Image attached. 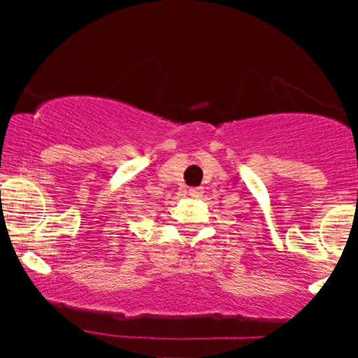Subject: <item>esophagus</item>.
<instances>
[{
  "label": "esophagus",
  "mask_w": 358,
  "mask_h": 358,
  "mask_svg": "<svg viewBox=\"0 0 358 358\" xmlns=\"http://www.w3.org/2000/svg\"><path fill=\"white\" fill-rule=\"evenodd\" d=\"M188 195L193 196V199H199V196L203 195V188L196 187V188H188Z\"/></svg>",
  "instance_id": "1"
}]
</instances>
